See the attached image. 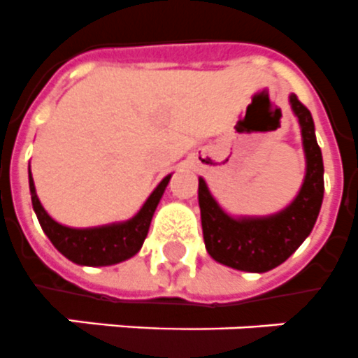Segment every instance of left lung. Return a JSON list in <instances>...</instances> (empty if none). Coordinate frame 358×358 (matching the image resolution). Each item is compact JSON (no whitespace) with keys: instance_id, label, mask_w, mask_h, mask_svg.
Listing matches in <instances>:
<instances>
[{"instance_id":"8db88e82","label":"left lung","mask_w":358,"mask_h":358,"mask_svg":"<svg viewBox=\"0 0 358 358\" xmlns=\"http://www.w3.org/2000/svg\"><path fill=\"white\" fill-rule=\"evenodd\" d=\"M292 110L300 119L307 174L300 194L289 208L268 219L235 220L219 208L206 182L199 180L202 234L215 261L245 272H266L287 261L315 226L324 199V162L316 143L315 123L300 99L290 95Z\"/></svg>"}]
</instances>
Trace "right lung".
<instances>
[{"mask_svg": "<svg viewBox=\"0 0 358 358\" xmlns=\"http://www.w3.org/2000/svg\"><path fill=\"white\" fill-rule=\"evenodd\" d=\"M171 176H165L159 185L154 189L149 200L145 202L136 217L123 224L103 226V228L90 229H73L55 222L45 209L42 208L40 200L34 191L33 176L29 171V187H31V200L33 208L36 211V217L40 220V226L53 243L55 248L62 255H66L69 261L77 264H86V266H106V264H115L121 261L129 259L134 254H138L145 237L149 234L150 220L156 211L162 194L169 184Z\"/></svg>", "mask_w": 358, "mask_h": 358, "instance_id": "right-lung-1", "label": "right lung"}]
</instances>
